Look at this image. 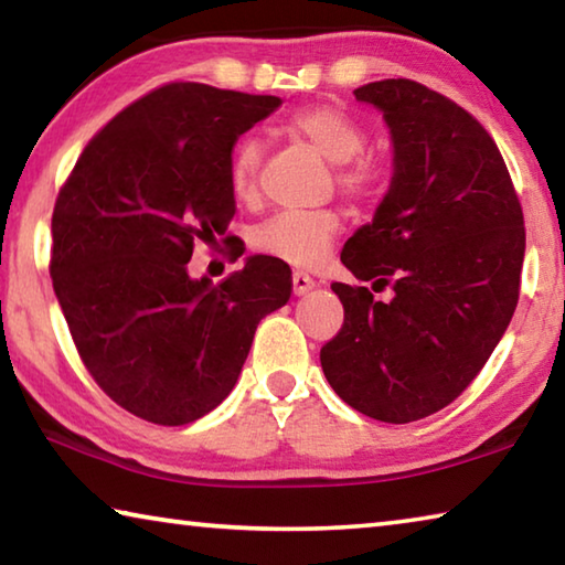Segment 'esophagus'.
Masks as SVG:
<instances>
[{"instance_id": "obj_1", "label": "esophagus", "mask_w": 565, "mask_h": 565, "mask_svg": "<svg viewBox=\"0 0 565 565\" xmlns=\"http://www.w3.org/2000/svg\"><path fill=\"white\" fill-rule=\"evenodd\" d=\"M291 281H294V294L296 296H303L306 291H311L313 286H317V281H313L311 276L303 274V271H294L291 274Z\"/></svg>"}]
</instances>
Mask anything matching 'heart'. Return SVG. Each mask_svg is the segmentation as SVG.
<instances>
[{"instance_id": "heart-1", "label": "heart", "mask_w": 565, "mask_h": 565, "mask_svg": "<svg viewBox=\"0 0 565 565\" xmlns=\"http://www.w3.org/2000/svg\"><path fill=\"white\" fill-rule=\"evenodd\" d=\"M289 129L329 159L333 181L343 196L371 204L384 196L388 186V167L379 157L361 154L366 147V129L347 109L333 104H313L296 111ZM264 147L256 137L238 139L228 159V184L236 199L252 202L259 194V169ZM341 228V216L333 209L317 212H279L254 228L252 242L259 252L289 262L294 266H317L327 259L333 238Z\"/></svg>"}]
</instances>
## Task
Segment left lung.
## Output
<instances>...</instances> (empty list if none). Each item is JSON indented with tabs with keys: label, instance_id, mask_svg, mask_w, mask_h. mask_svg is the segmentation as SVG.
<instances>
[{
	"label": "left lung",
	"instance_id": "obj_1",
	"mask_svg": "<svg viewBox=\"0 0 565 565\" xmlns=\"http://www.w3.org/2000/svg\"><path fill=\"white\" fill-rule=\"evenodd\" d=\"M384 111L394 181L341 262L369 286L333 281L343 303L321 369L351 408L386 424L436 414L463 394L519 303L523 209L499 147L473 114L414 79L363 84Z\"/></svg>",
	"mask_w": 565,
	"mask_h": 565
}]
</instances>
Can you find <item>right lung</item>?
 I'll return each instance as SVG.
<instances>
[{
	"instance_id": "1",
	"label": "right lung",
	"mask_w": 565,
	"mask_h": 565,
	"mask_svg": "<svg viewBox=\"0 0 565 565\" xmlns=\"http://www.w3.org/2000/svg\"><path fill=\"white\" fill-rule=\"evenodd\" d=\"M271 94L169 82L94 134L60 189L50 274L79 359L129 414L184 426L234 388L259 321L289 301L291 269L248 256L212 286L186 264L226 244L234 141L279 107ZM244 248L232 244L228 259Z\"/></svg>"
}]
</instances>
